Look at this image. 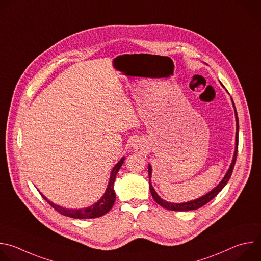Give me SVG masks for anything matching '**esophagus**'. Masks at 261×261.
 <instances>
[{"instance_id":"obj_1","label":"esophagus","mask_w":261,"mask_h":261,"mask_svg":"<svg viewBox=\"0 0 261 261\" xmlns=\"http://www.w3.org/2000/svg\"><path fill=\"white\" fill-rule=\"evenodd\" d=\"M133 147L134 150L137 152V153H141L143 151V145H142V142L139 140V139H135L133 141Z\"/></svg>"}]
</instances>
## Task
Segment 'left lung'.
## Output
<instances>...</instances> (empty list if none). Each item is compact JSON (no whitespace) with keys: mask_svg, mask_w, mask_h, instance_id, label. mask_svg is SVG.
I'll return each instance as SVG.
<instances>
[{"mask_svg":"<svg viewBox=\"0 0 261 261\" xmlns=\"http://www.w3.org/2000/svg\"><path fill=\"white\" fill-rule=\"evenodd\" d=\"M223 87V85H222ZM232 101V106L234 108V115H236V123H237V132H236V147H234V153H233V157H232V160H231V163H230V166L227 170V172L225 173L224 177L222 178V180L216 186V187L211 190L210 192H207L206 194L196 198V199H193V200H190V201H187V202H180V203H174V202H168L164 199H162L158 194L157 192L155 191L153 185H152V181H151V177H152V166L151 164H148V176H150V191H151V194L154 198V200L159 204L161 205L162 207L164 208H167V210H170V211H177V212H187V211H192V210H197L201 206H203L204 204H206L208 201H211L213 198H215L218 193L225 187V185L227 184V181L229 180L230 176H231V173H232V170H233V167H234V164H236V160H237V155H238V144H239V118H238V114H237V109H236V106H234V103H233V100L231 99Z\"/></svg>","mask_w":261,"mask_h":261,"instance_id":"left-lung-1","label":"left lung"}]
</instances>
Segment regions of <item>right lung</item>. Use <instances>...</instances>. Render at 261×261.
<instances>
[{
	"label": "right lung",
	"instance_id": "1",
	"mask_svg": "<svg viewBox=\"0 0 261 261\" xmlns=\"http://www.w3.org/2000/svg\"><path fill=\"white\" fill-rule=\"evenodd\" d=\"M124 161H125V157H123L114 166V168L111 169L107 188H106L103 196L96 203L92 204L91 206L84 207V208H66L64 206L58 205V204L54 203L53 201L48 200L41 192H40V194L56 211H58L60 214L66 216V217H70V218H74V219H93V218L101 217L111 210V207H113V205L116 201V192L114 189V184L116 180L117 173L120 170L121 166L123 165Z\"/></svg>",
	"mask_w": 261,
	"mask_h": 261
}]
</instances>
